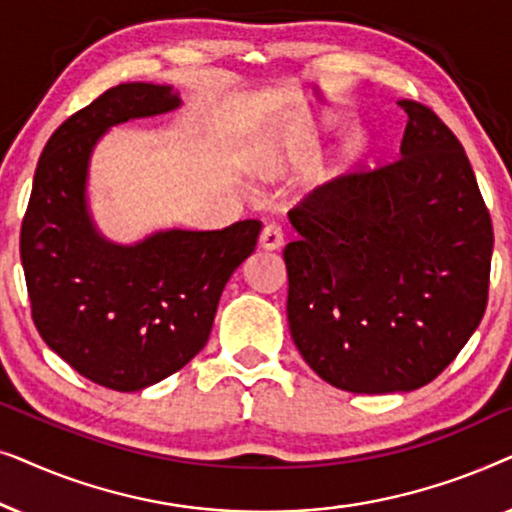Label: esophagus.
Listing matches in <instances>:
<instances>
[{"instance_id": "1", "label": "esophagus", "mask_w": 512, "mask_h": 512, "mask_svg": "<svg viewBox=\"0 0 512 512\" xmlns=\"http://www.w3.org/2000/svg\"><path fill=\"white\" fill-rule=\"evenodd\" d=\"M258 244H261V249L265 251H275L284 244V233L282 228L275 226V223H270V226L263 228L261 237H258Z\"/></svg>"}]
</instances>
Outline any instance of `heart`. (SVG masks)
<instances>
[{"instance_id": "1", "label": "heart", "mask_w": 512, "mask_h": 512, "mask_svg": "<svg viewBox=\"0 0 512 512\" xmlns=\"http://www.w3.org/2000/svg\"><path fill=\"white\" fill-rule=\"evenodd\" d=\"M324 130V125L310 118L307 123H293L289 130L284 132V137L272 146L270 151L263 153L261 165L268 170L272 165H286L293 163V160L303 158L307 151L312 149L314 142L319 139V132Z\"/></svg>"}]
</instances>
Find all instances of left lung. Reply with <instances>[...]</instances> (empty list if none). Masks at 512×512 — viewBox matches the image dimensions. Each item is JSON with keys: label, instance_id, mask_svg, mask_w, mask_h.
Listing matches in <instances>:
<instances>
[{"label": "left lung", "instance_id": "8db88e82", "mask_svg": "<svg viewBox=\"0 0 512 512\" xmlns=\"http://www.w3.org/2000/svg\"><path fill=\"white\" fill-rule=\"evenodd\" d=\"M401 158L321 186L289 212L291 338L307 366L352 394L429 384L480 326L492 219L464 146L424 104Z\"/></svg>", "mask_w": 512, "mask_h": 512}]
</instances>
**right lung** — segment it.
Listing matches in <instances>:
<instances>
[{"label":"right lung","mask_w":512,"mask_h":512,"mask_svg":"<svg viewBox=\"0 0 512 512\" xmlns=\"http://www.w3.org/2000/svg\"><path fill=\"white\" fill-rule=\"evenodd\" d=\"M181 107L172 86L121 83L69 116L41 153L20 230L34 326L76 373L142 391L184 368L212 333L219 298L254 254L261 223L167 228L121 244L88 205L90 158L114 125Z\"/></svg>","instance_id":"right-lung-1"}]
</instances>
